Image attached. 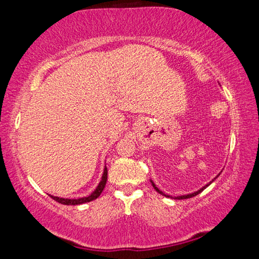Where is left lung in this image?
Here are the masks:
<instances>
[{
    "mask_svg": "<svg viewBox=\"0 0 259 259\" xmlns=\"http://www.w3.org/2000/svg\"><path fill=\"white\" fill-rule=\"evenodd\" d=\"M219 175H221V174H218L217 175V176L216 177H214L213 179H212V181L211 182H210L209 184H207V185H204L202 188H200V190L199 191H196V192H194V193H191V194H186V195H181V196H176V198H175V199H177V200H184V199H190V198H193V196H195V195H198V194H200V193L201 192H202L203 190H204V188H207L209 185H210V184H211L213 181H214V179H216L218 176H219ZM151 183H152V185H153V187H154V190L157 192V193H160V194L161 195H163V196H166V198H172V196H170V195H168V194H164V193L163 192H162V191H160L159 190V188H157L156 186H155V184L154 183H153L152 181H151Z\"/></svg>",
    "mask_w": 259,
    "mask_h": 259,
    "instance_id": "1",
    "label": "left lung"
}]
</instances>
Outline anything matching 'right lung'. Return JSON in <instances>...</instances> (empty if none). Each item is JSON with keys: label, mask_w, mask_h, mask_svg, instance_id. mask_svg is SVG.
Instances as JSON below:
<instances>
[{"label": "right lung", "mask_w": 259, "mask_h": 259, "mask_svg": "<svg viewBox=\"0 0 259 259\" xmlns=\"http://www.w3.org/2000/svg\"><path fill=\"white\" fill-rule=\"evenodd\" d=\"M106 182H107V168L105 166L102 181H100L97 188H96V190L91 193L89 196H85V198H80V199H63V198H58V196H52V195H50V196L55 201H57V202H59L61 204H67V205H76V204L90 202V201L96 200L100 194H102L104 187H105V185H106Z\"/></svg>", "instance_id": "add662e5"}]
</instances>
